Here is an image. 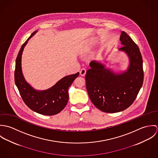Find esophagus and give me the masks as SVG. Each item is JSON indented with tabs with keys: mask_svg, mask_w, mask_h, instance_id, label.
I'll return each mask as SVG.
<instances>
[{
	"mask_svg": "<svg viewBox=\"0 0 158 158\" xmlns=\"http://www.w3.org/2000/svg\"><path fill=\"white\" fill-rule=\"evenodd\" d=\"M86 73V70L85 69H81V70L80 71V75L82 76V77L85 76Z\"/></svg>",
	"mask_w": 158,
	"mask_h": 158,
	"instance_id": "obj_1",
	"label": "esophagus"
}]
</instances>
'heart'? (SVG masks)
I'll return each instance as SVG.
<instances>
[{
  "mask_svg": "<svg viewBox=\"0 0 158 158\" xmlns=\"http://www.w3.org/2000/svg\"><path fill=\"white\" fill-rule=\"evenodd\" d=\"M93 45V44H92ZM92 45H90V47H88V48H87V50H85V52H84V53L85 54H86V53H88L89 52H90V50H91V48L93 47V46Z\"/></svg>",
  "mask_w": 158,
  "mask_h": 158,
  "instance_id": "obj_1",
  "label": "heart"
}]
</instances>
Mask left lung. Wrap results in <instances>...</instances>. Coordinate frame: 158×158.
Returning a JSON list of instances; mask_svg holds the SVG:
<instances>
[{"instance_id":"left-lung-1","label":"left lung","mask_w":158,"mask_h":158,"mask_svg":"<svg viewBox=\"0 0 158 158\" xmlns=\"http://www.w3.org/2000/svg\"><path fill=\"white\" fill-rule=\"evenodd\" d=\"M120 41L123 46L119 50L125 52L130 59L128 70L115 73L105 65L93 61L85 76L91 102L105 113H118L128 108L135 100L143 85V60L138 46L123 31Z\"/></svg>"}]
</instances>
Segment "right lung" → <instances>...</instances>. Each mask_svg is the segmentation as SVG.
I'll list each match as a JSON object with an SVG mask.
<instances>
[{"label":"right lung","mask_w":158,"mask_h":158,"mask_svg":"<svg viewBox=\"0 0 158 158\" xmlns=\"http://www.w3.org/2000/svg\"><path fill=\"white\" fill-rule=\"evenodd\" d=\"M37 32L34 31L23 44L16 58L15 70V81L25 105L32 111L45 115L60 113L66 106L69 100L68 89L79 72L66 76L53 86L45 90L34 89L25 80L21 69L23 50L28 41Z\"/></svg>","instance_id":"obj_1"}]
</instances>
